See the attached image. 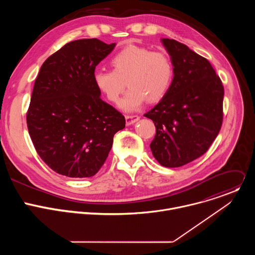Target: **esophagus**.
<instances>
[{
    "label": "esophagus",
    "mask_w": 255,
    "mask_h": 255,
    "mask_svg": "<svg viewBox=\"0 0 255 255\" xmlns=\"http://www.w3.org/2000/svg\"><path fill=\"white\" fill-rule=\"evenodd\" d=\"M125 120H126V125L129 126V125H132L134 123H136L138 120H139V116H125Z\"/></svg>",
    "instance_id": "34e87169"
}]
</instances>
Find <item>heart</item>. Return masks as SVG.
<instances>
[{
	"instance_id": "b5f03b06",
	"label": "heart",
	"mask_w": 255,
	"mask_h": 255,
	"mask_svg": "<svg viewBox=\"0 0 255 255\" xmlns=\"http://www.w3.org/2000/svg\"><path fill=\"white\" fill-rule=\"evenodd\" d=\"M112 70H96L93 81L97 90L112 103H117L126 85L129 90L120 102V108L133 112L147 100L154 104L169 91L174 68L170 57L162 51L143 46L128 45L111 59Z\"/></svg>"
}]
</instances>
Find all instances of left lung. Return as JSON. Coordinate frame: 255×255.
Wrapping results in <instances>:
<instances>
[{"instance_id": "8db88e82", "label": "left lung", "mask_w": 255, "mask_h": 255, "mask_svg": "<svg viewBox=\"0 0 255 255\" xmlns=\"http://www.w3.org/2000/svg\"><path fill=\"white\" fill-rule=\"evenodd\" d=\"M161 42L174 68L171 87L149 112L156 128L150 149L165 167L183 166L202 156L219 133L224 88L211 63L173 39Z\"/></svg>"}]
</instances>
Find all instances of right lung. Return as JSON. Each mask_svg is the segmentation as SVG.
Returning <instances> with one entry per match:
<instances>
[{
	"instance_id": "right-lung-1",
	"label": "right lung",
	"mask_w": 255,
	"mask_h": 255,
	"mask_svg": "<svg viewBox=\"0 0 255 255\" xmlns=\"http://www.w3.org/2000/svg\"><path fill=\"white\" fill-rule=\"evenodd\" d=\"M116 43L80 39L50 55L36 78L27 112L34 147L55 172L91 177L104 164L125 118L95 87L96 66Z\"/></svg>"
}]
</instances>
